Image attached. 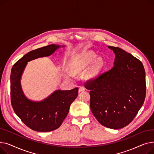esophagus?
<instances>
[{
    "label": "esophagus",
    "mask_w": 154,
    "mask_h": 154,
    "mask_svg": "<svg viewBox=\"0 0 154 154\" xmlns=\"http://www.w3.org/2000/svg\"><path fill=\"white\" fill-rule=\"evenodd\" d=\"M85 91V88L82 86V85H80V86H79V92H82V91Z\"/></svg>",
    "instance_id": "1"
}]
</instances>
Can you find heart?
<instances>
[{"label": "heart", "instance_id": "1", "mask_svg": "<svg viewBox=\"0 0 154 154\" xmlns=\"http://www.w3.org/2000/svg\"><path fill=\"white\" fill-rule=\"evenodd\" d=\"M95 55L91 52H84L73 57L70 60V69L72 74H77L85 70L94 60ZM103 66L101 57L97 58L85 73V77L92 79L99 74Z\"/></svg>", "mask_w": 154, "mask_h": 154}]
</instances>
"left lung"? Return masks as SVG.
Segmentation results:
<instances>
[{
	"mask_svg": "<svg viewBox=\"0 0 154 154\" xmlns=\"http://www.w3.org/2000/svg\"><path fill=\"white\" fill-rule=\"evenodd\" d=\"M116 54L114 66L84 85L90 90L91 109L102 125L123 128L134 120L146 95L145 72L140 60L117 47L109 46Z\"/></svg>",
	"mask_w": 154,
	"mask_h": 154,
	"instance_id": "obj_1",
	"label": "left lung"
}]
</instances>
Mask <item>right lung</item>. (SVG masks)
<instances>
[{
    "instance_id": "1",
    "label": "right lung",
    "mask_w": 154,
    "mask_h": 154,
    "mask_svg": "<svg viewBox=\"0 0 154 154\" xmlns=\"http://www.w3.org/2000/svg\"><path fill=\"white\" fill-rule=\"evenodd\" d=\"M60 45L51 44L32 51L16 62L11 70V100L12 108L23 123L32 130L46 132L58 128L67 117L79 88L56 91L41 102H32L23 95L20 77L27 62L51 55Z\"/></svg>"
}]
</instances>
